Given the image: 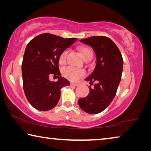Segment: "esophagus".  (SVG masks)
Instances as JSON below:
<instances>
[{
  "mask_svg": "<svg viewBox=\"0 0 151 151\" xmlns=\"http://www.w3.org/2000/svg\"><path fill=\"white\" fill-rule=\"evenodd\" d=\"M70 85H71V86H77L78 84L76 83H71Z\"/></svg>",
  "mask_w": 151,
  "mask_h": 151,
  "instance_id": "34e87169",
  "label": "esophagus"
}]
</instances>
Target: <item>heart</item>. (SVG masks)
<instances>
[{
  "instance_id": "obj_1",
  "label": "heart",
  "mask_w": 151,
  "mask_h": 151,
  "mask_svg": "<svg viewBox=\"0 0 151 151\" xmlns=\"http://www.w3.org/2000/svg\"><path fill=\"white\" fill-rule=\"evenodd\" d=\"M81 52L84 59L90 55H92L91 50L89 48L86 47H83L81 48ZM68 54V50L65 49L62 52L59 56V62L60 63H64L66 61V58ZM63 74L65 78L70 81H76L79 78L82 77L85 75L84 70L82 68H78L73 67H67L63 68Z\"/></svg>"
}]
</instances>
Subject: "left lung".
Wrapping results in <instances>:
<instances>
[{
  "instance_id": "obj_1",
  "label": "left lung",
  "mask_w": 151,
  "mask_h": 151,
  "mask_svg": "<svg viewBox=\"0 0 151 151\" xmlns=\"http://www.w3.org/2000/svg\"><path fill=\"white\" fill-rule=\"evenodd\" d=\"M94 51L96 64L92 73L84 79L94 84L89 87L86 97L78 100V105L85 112L96 114L108 107L116 94L121 81L123 61L115 43L108 37L92 36L81 40Z\"/></svg>"
}]
</instances>
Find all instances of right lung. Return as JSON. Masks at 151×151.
I'll use <instances>...</instances> for the list:
<instances>
[{
  "mask_svg": "<svg viewBox=\"0 0 151 151\" xmlns=\"http://www.w3.org/2000/svg\"><path fill=\"white\" fill-rule=\"evenodd\" d=\"M76 41V38L65 39L45 33L27 45L22 65L23 88L27 100L35 109L48 111L55 108L62 88L70 85L69 81L60 76L59 56ZM51 74L59 78L55 83L49 81Z\"/></svg>",
  "mask_w": 151,
  "mask_h": 151,
  "instance_id": "add662e5",
  "label": "right lung"
}]
</instances>
